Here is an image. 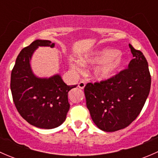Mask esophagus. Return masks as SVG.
Returning <instances> with one entry per match:
<instances>
[{
    "label": "esophagus",
    "instance_id": "obj_1",
    "mask_svg": "<svg viewBox=\"0 0 158 158\" xmlns=\"http://www.w3.org/2000/svg\"><path fill=\"white\" fill-rule=\"evenodd\" d=\"M85 82H84V81H81V82H79V84H78V87H79V89H83L85 88Z\"/></svg>",
    "mask_w": 158,
    "mask_h": 158
}]
</instances>
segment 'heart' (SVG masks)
<instances>
[{"label": "heart", "instance_id": "1", "mask_svg": "<svg viewBox=\"0 0 158 158\" xmlns=\"http://www.w3.org/2000/svg\"><path fill=\"white\" fill-rule=\"evenodd\" d=\"M97 65L92 71V76L98 81H105L110 79L120 69L124 63L122 54L114 49H104L92 52L81 59V63L70 61L72 69L76 71H82L83 65Z\"/></svg>", "mask_w": 158, "mask_h": 158}]
</instances>
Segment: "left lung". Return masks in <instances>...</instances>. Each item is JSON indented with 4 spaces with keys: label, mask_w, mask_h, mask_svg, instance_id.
<instances>
[{
    "label": "left lung",
    "mask_w": 158,
    "mask_h": 158,
    "mask_svg": "<svg viewBox=\"0 0 158 158\" xmlns=\"http://www.w3.org/2000/svg\"><path fill=\"white\" fill-rule=\"evenodd\" d=\"M134 59L127 69L100 82L85 86L86 106L101 130L116 131L128 127L142 110L151 89V78L144 54L129 44Z\"/></svg>",
    "instance_id": "1"
}]
</instances>
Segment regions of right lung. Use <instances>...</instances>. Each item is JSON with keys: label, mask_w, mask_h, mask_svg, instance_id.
I'll return each mask as SVG.
<instances>
[{"label": "right lung", "mask_w": 158, "mask_h": 158, "mask_svg": "<svg viewBox=\"0 0 158 158\" xmlns=\"http://www.w3.org/2000/svg\"><path fill=\"white\" fill-rule=\"evenodd\" d=\"M54 46L49 40L33 41L20 51L11 72L14 105L23 119L40 128H55L64 122L70 107L68 92L77 86L67 85L58 74L43 79L32 72L30 61L36 48Z\"/></svg>", "instance_id": "add662e5"}]
</instances>
